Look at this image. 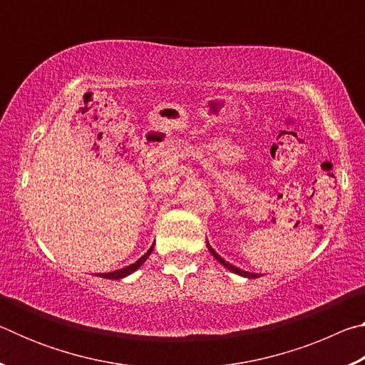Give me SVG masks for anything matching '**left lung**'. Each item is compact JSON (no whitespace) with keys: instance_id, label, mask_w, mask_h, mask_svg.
I'll use <instances>...</instances> for the list:
<instances>
[{"instance_id":"1","label":"left lung","mask_w":365,"mask_h":365,"mask_svg":"<svg viewBox=\"0 0 365 365\" xmlns=\"http://www.w3.org/2000/svg\"><path fill=\"white\" fill-rule=\"evenodd\" d=\"M207 250L209 251H211L212 252V256L215 257V259H217V261L222 264V265H224V267H227L228 270H232L233 272V274H238V275H243V277H248V279H257V274H251V272H246V270H242V269H238V267H235V265H232V264H228L227 261H225V259H222L219 255H217V252H215L212 248H211V245H209L207 243Z\"/></svg>"}]
</instances>
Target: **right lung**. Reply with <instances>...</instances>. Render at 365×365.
<instances>
[{
	"mask_svg": "<svg viewBox=\"0 0 365 365\" xmlns=\"http://www.w3.org/2000/svg\"><path fill=\"white\" fill-rule=\"evenodd\" d=\"M153 248L154 246H151L150 250H148V252L145 256H141L137 262L135 264H130V265H127V267H123V269H119V270H114V272H108V274H100L98 277H103V279H109V280H119V279H123V277H127V275H130V274H133L135 270H137L141 264H143L148 257H150V255H151V251H153Z\"/></svg>",
	"mask_w": 365,
	"mask_h": 365,
	"instance_id": "right-lung-1",
	"label": "right lung"
}]
</instances>
